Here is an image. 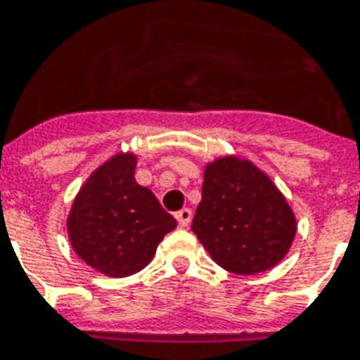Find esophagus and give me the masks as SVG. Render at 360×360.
Segmentation results:
<instances>
[{"label":"esophagus","mask_w":360,"mask_h":360,"mask_svg":"<svg viewBox=\"0 0 360 360\" xmlns=\"http://www.w3.org/2000/svg\"><path fill=\"white\" fill-rule=\"evenodd\" d=\"M175 219H177V223H179L181 226H188L192 221V211L188 210V207H183V210L175 213Z\"/></svg>","instance_id":"34e87169"}]
</instances>
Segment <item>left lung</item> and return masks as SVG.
Segmentation results:
<instances>
[{
  "mask_svg": "<svg viewBox=\"0 0 360 360\" xmlns=\"http://www.w3.org/2000/svg\"><path fill=\"white\" fill-rule=\"evenodd\" d=\"M192 232L221 268L253 276L289 253L296 219L262 169L245 158L223 156L205 166Z\"/></svg>",
  "mask_w": 360,
  "mask_h": 360,
  "instance_id": "obj_1",
  "label": "left lung"
}]
</instances>
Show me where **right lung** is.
<instances>
[{
    "instance_id": "obj_1",
    "label": "right lung",
    "mask_w": 360,
    "mask_h": 360,
    "mask_svg": "<svg viewBox=\"0 0 360 360\" xmlns=\"http://www.w3.org/2000/svg\"><path fill=\"white\" fill-rule=\"evenodd\" d=\"M137 158L119 153L92 172L68 215L71 247L94 270L126 278L143 270L177 221L147 188L137 185Z\"/></svg>"
}]
</instances>
